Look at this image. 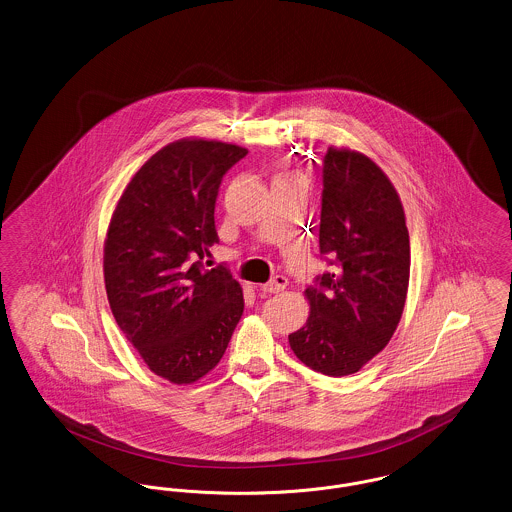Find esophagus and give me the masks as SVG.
Segmentation results:
<instances>
[{
	"label": "esophagus",
	"mask_w": 512,
	"mask_h": 512,
	"mask_svg": "<svg viewBox=\"0 0 512 512\" xmlns=\"http://www.w3.org/2000/svg\"><path fill=\"white\" fill-rule=\"evenodd\" d=\"M286 286H288V278L282 276V274H278V276H274L268 284L261 286V290L265 293H278L282 292V290H286Z\"/></svg>",
	"instance_id": "34e87169"
}]
</instances>
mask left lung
<instances>
[{"label": "left lung", "mask_w": 512, "mask_h": 512, "mask_svg": "<svg viewBox=\"0 0 512 512\" xmlns=\"http://www.w3.org/2000/svg\"><path fill=\"white\" fill-rule=\"evenodd\" d=\"M318 247L330 270L305 290L311 315L288 340L303 365L347 376L388 345L411 270L401 199L359 151L330 147L324 155Z\"/></svg>", "instance_id": "left-lung-1"}]
</instances>
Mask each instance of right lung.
Instances as JSON below:
<instances>
[{
    "instance_id": "right-lung-1",
    "label": "right lung",
    "mask_w": 512,
    "mask_h": 512,
    "mask_svg": "<svg viewBox=\"0 0 512 512\" xmlns=\"http://www.w3.org/2000/svg\"><path fill=\"white\" fill-rule=\"evenodd\" d=\"M247 155L224 142L180 140L134 174L107 230V299L126 340L172 384H192L219 365L244 313L230 270L203 267L219 242L215 203L222 176Z\"/></svg>"
}]
</instances>
